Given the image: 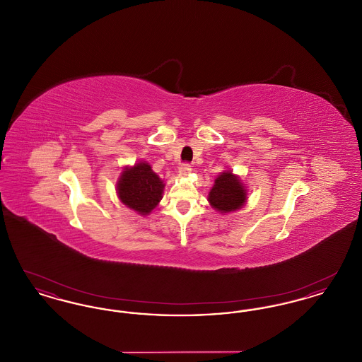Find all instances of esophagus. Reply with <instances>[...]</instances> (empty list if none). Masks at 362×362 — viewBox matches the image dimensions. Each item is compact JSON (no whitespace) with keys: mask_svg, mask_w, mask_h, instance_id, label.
Instances as JSON below:
<instances>
[{"mask_svg":"<svg viewBox=\"0 0 362 362\" xmlns=\"http://www.w3.org/2000/svg\"><path fill=\"white\" fill-rule=\"evenodd\" d=\"M191 171H192V168L189 167V164H183V165L179 167V175L180 176H189Z\"/></svg>","mask_w":362,"mask_h":362,"instance_id":"esophagus-1","label":"esophagus"}]
</instances>
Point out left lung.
I'll return each mask as SVG.
<instances>
[{
  "instance_id": "obj_1",
  "label": "left lung",
  "mask_w": 362,
  "mask_h": 362,
  "mask_svg": "<svg viewBox=\"0 0 362 362\" xmlns=\"http://www.w3.org/2000/svg\"><path fill=\"white\" fill-rule=\"evenodd\" d=\"M209 204L221 213L239 210L247 201V189L240 177L232 171H224L214 180V186L209 192Z\"/></svg>"
}]
</instances>
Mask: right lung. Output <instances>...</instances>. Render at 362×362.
<instances>
[{"label": "right lung", "mask_w": 362, "mask_h": 362, "mask_svg": "<svg viewBox=\"0 0 362 362\" xmlns=\"http://www.w3.org/2000/svg\"><path fill=\"white\" fill-rule=\"evenodd\" d=\"M164 182L146 161L126 167L117 183V192L122 204L141 216L149 214L163 198Z\"/></svg>", "instance_id": "right-lung-1"}]
</instances>
